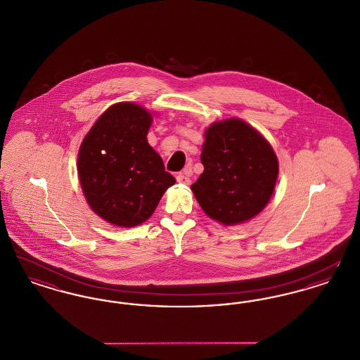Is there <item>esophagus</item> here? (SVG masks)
<instances>
[{
  "instance_id": "obj_1",
  "label": "esophagus",
  "mask_w": 360,
  "mask_h": 360,
  "mask_svg": "<svg viewBox=\"0 0 360 360\" xmlns=\"http://www.w3.org/2000/svg\"><path fill=\"white\" fill-rule=\"evenodd\" d=\"M188 174H190V170L186 169L185 172H179L178 175H176V181L179 182V184H182V185H190V176H188Z\"/></svg>"
}]
</instances>
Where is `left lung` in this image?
<instances>
[{
  "label": "left lung",
  "mask_w": 360,
  "mask_h": 360,
  "mask_svg": "<svg viewBox=\"0 0 360 360\" xmlns=\"http://www.w3.org/2000/svg\"><path fill=\"white\" fill-rule=\"evenodd\" d=\"M204 172L191 185L206 216L238 225L257 216L274 193L279 172L271 144L241 119L210 124L205 131Z\"/></svg>",
  "instance_id": "8db88e82"
}]
</instances>
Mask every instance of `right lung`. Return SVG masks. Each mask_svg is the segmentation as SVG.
<instances>
[{
    "mask_svg": "<svg viewBox=\"0 0 360 360\" xmlns=\"http://www.w3.org/2000/svg\"><path fill=\"white\" fill-rule=\"evenodd\" d=\"M153 113L134 103L109 106L84 137L78 176L90 209L106 223L132 228L147 221L175 184L148 144Z\"/></svg>",
    "mask_w": 360,
    "mask_h": 360,
    "instance_id": "right-lung-1",
    "label": "right lung"
}]
</instances>
